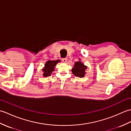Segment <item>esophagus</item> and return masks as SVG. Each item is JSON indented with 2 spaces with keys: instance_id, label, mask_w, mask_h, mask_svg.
I'll use <instances>...</instances> for the list:
<instances>
[{
  "instance_id": "esophagus-1",
  "label": "esophagus",
  "mask_w": 131,
  "mask_h": 131,
  "mask_svg": "<svg viewBox=\"0 0 131 131\" xmlns=\"http://www.w3.org/2000/svg\"><path fill=\"white\" fill-rule=\"evenodd\" d=\"M62 62H66V61H67V58H62Z\"/></svg>"
}]
</instances>
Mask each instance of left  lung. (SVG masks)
Instances as JSON below:
<instances>
[{"label":"left lung","mask_w":131,"mask_h":131,"mask_svg":"<svg viewBox=\"0 0 131 131\" xmlns=\"http://www.w3.org/2000/svg\"><path fill=\"white\" fill-rule=\"evenodd\" d=\"M74 67L72 69V73L76 77H84L85 75V71L87 69V66L84 65L81 61H78L75 62Z\"/></svg>","instance_id":"obj_1"}]
</instances>
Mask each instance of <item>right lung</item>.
<instances>
[{
  "label": "right lung",
  "instance_id": "obj_1",
  "mask_svg": "<svg viewBox=\"0 0 131 131\" xmlns=\"http://www.w3.org/2000/svg\"><path fill=\"white\" fill-rule=\"evenodd\" d=\"M60 60L48 61L45 64V66L43 69L44 72L43 76L47 77L51 75L52 71L54 70V67L56 64L60 62Z\"/></svg>",
  "mask_w": 131,
  "mask_h": 131
}]
</instances>
